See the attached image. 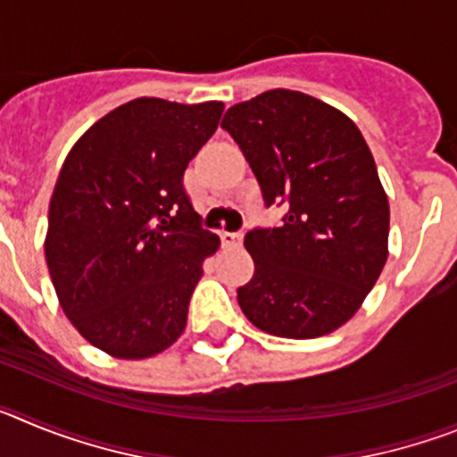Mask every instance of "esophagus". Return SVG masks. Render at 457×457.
<instances>
[{
  "label": "esophagus",
  "instance_id": "obj_1",
  "mask_svg": "<svg viewBox=\"0 0 457 457\" xmlns=\"http://www.w3.org/2000/svg\"><path fill=\"white\" fill-rule=\"evenodd\" d=\"M220 237H221V242H224L226 247H240V245H242V233L240 231H221Z\"/></svg>",
  "mask_w": 457,
  "mask_h": 457
}]
</instances>
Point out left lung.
<instances>
[{"mask_svg": "<svg viewBox=\"0 0 457 457\" xmlns=\"http://www.w3.org/2000/svg\"><path fill=\"white\" fill-rule=\"evenodd\" d=\"M281 226L252 228L242 313L284 338L329 334L357 313L386 263L389 201L357 125L306 93L274 88L221 119Z\"/></svg>", "mask_w": 457, "mask_h": 457, "instance_id": "1", "label": "left lung"}]
</instances>
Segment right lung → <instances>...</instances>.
I'll use <instances>...</instances> for the list:
<instances>
[{"instance_id":"right-lung-1","label":"right lung","mask_w":457,"mask_h":457,"mask_svg":"<svg viewBox=\"0 0 457 457\" xmlns=\"http://www.w3.org/2000/svg\"><path fill=\"white\" fill-rule=\"evenodd\" d=\"M221 112L217 100H130L93 123L63 162L47 270L68 320L112 357H153L183 334L204 261L220 247L183 176Z\"/></svg>"}]
</instances>
